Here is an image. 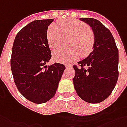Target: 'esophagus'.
<instances>
[{
  "instance_id": "obj_1",
  "label": "esophagus",
  "mask_w": 127,
  "mask_h": 127,
  "mask_svg": "<svg viewBox=\"0 0 127 127\" xmlns=\"http://www.w3.org/2000/svg\"><path fill=\"white\" fill-rule=\"evenodd\" d=\"M66 68H70V67H71V65H70V64H68V65H66Z\"/></svg>"
}]
</instances>
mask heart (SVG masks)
Returning <instances> with one entry per match:
<instances>
[{"mask_svg": "<svg viewBox=\"0 0 127 127\" xmlns=\"http://www.w3.org/2000/svg\"><path fill=\"white\" fill-rule=\"evenodd\" d=\"M60 28L56 24H51L47 29L46 39L50 48H56L61 43V30L73 36L70 46L71 49H57L53 52V58L58 62H68L79 57L86 56L92 51L95 43L93 33L88 30V27L83 22L66 19L59 22Z\"/></svg>", "mask_w": 127, "mask_h": 127, "instance_id": "heart-1", "label": "heart"}]
</instances>
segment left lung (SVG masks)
<instances>
[{"mask_svg":"<svg viewBox=\"0 0 127 127\" xmlns=\"http://www.w3.org/2000/svg\"><path fill=\"white\" fill-rule=\"evenodd\" d=\"M89 25L94 34L93 50L73 66V81L78 95L87 102L99 103L114 90L119 71V51L115 39L103 24L94 18H80Z\"/></svg>","mask_w":127,"mask_h":127,"instance_id":"8db88e82","label":"left lung"}]
</instances>
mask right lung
<instances>
[{"mask_svg": "<svg viewBox=\"0 0 127 127\" xmlns=\"http://www.w3.org/2000/svg\"><path fill=\"white\" fill-rule=\"evenodd\" d=\"M53 19L29 23L18 32L12 46L10 66L15 83L27 100L44 103L54 96L66 67L46 64L51 57L46 39L48 27Z\"/></svg>", "mask_w": 127, "mask_h": 127, "instance_id": "1", "label": "right lung"}]
</instances>
